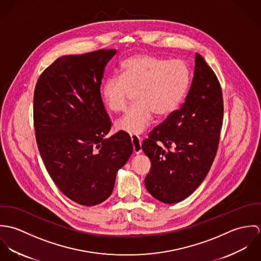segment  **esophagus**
<instances>
[{
    "label": "esophagus",
    "mask_w": 261,
    "mask_h": 261,
    "mask_svg": "<svg viewBox=\"0 0 261 261\" xmlns=\"http://www.w3.org/2000/svg\"><path fill=\"white\" fill-rule=\"evenodd\" d=\"M130 140L133 143L134 147V151L136 153H141L142 152V140L139 136L136 135H130Z\"/></svg>",
    "instance_id": "1"
}]
</instances>
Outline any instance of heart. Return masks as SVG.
<instances>
[{
  "label": "heart",
  "instance_id": "obj_1",
  "mask_svg": "<svg viewBox=\"0 0 261 261\" xmlns=\"http://www.w3.org/2000/svg\"><path fill=\"white\" fill-rule=\"evenodd\" d=\"M190 82L191 72L184 61L138 54L121 63L119 76L105 80L100 94L112 112H120L135 92L137 102L115 125L119 130L140 135L149 127L153 114L166 117L179 109Z\"/></svg>",
  "mask_w": 261,
  "mask_h": 261
}]
</instances>
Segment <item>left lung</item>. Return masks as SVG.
<instances>
[{
	"label": "left lung",
	"mask_w": 261,
	"mask_h": 261,
	"mask_svg": "<svg viewBox=\"0 0 261 261\" xmlns=\"http://www.w3.org/2000/svg\"><path fill=\"white\" fill-rule=\"evenodd\" d=\"M223 111L219 80L196 53L185 103L155 126L142 144L151 163L145 185L153 198L178 203L201 185L217 152Z\"/></svg>",
	"instance_id": "8db88e82"
}]
</instances>
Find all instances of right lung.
<instances>
[{
    "mask_svg": "<svg viewBox=\"0 0 261 261\" xmlns=\"http://www.w3.org/2000/svg\"><path fill=\"white\" fill-rule=\"evenodd\" d=\"M115 49L56 59L40 75L34 92V127L47 172L59 190L83 206L106 201L117 171L134 147L128 134L110 138L112 121L100 85Z\"/></svg>",
    "mask_w": 261,
    "mask_h": 261,
    "instance_id": "right-lung-1",
    "label": "right lung"
}]
</instances>
